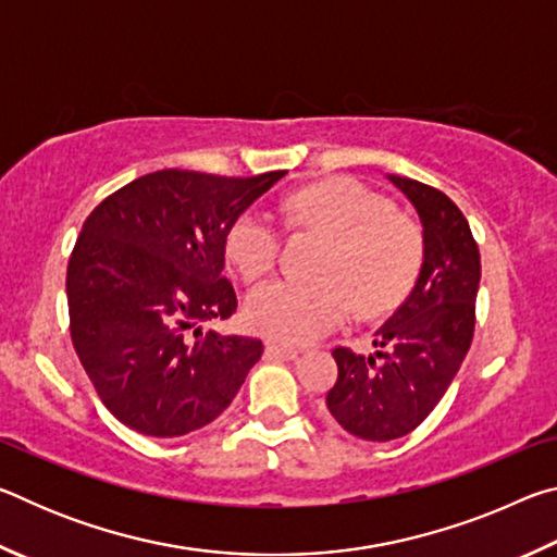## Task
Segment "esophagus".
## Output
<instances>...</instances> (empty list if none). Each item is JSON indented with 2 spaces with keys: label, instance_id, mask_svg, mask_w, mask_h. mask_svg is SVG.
Segmentation results:
<instances>
[{
  "label": "esophagus",
  "instance_id": "esophagus-1",
  "mask_svg": "<svg viewBox=\"0 0 557 557\" xmlns=\"http://www.w3.org/2000/svg\"><path fill=\"white\" fill-rule=\"evenodd\" d=\"M265 354H268V358H275V361H292V358H297L299 348H295V346H280V344H268L265 346Z\"/></svg>",
  "mask_w": 557,
  "mask_h": 557
}]
</instances>
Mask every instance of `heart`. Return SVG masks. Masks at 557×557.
<instances>
[{"instance_id":"heart-1","label":"heart","mask_w":557,"mask_h":557,"mask_svg":"<svg viewBox=\"0 0 557 557\" xmlns=\"http://www.w3.org/2000/svg\"><path fill=\"white\" fill-rule=\"evenodd\" d=\"M289 231H317L329 243L317 262L322 277H280L250 292L245 322L280 344H307L344 326L358 307L381 314L408 297L422 265V233L391 199L351 176L301 188L285 203ZM282 228L270 213L245 211L225 233V258L243 282L275 270Z\"/></svg>"}]
</instances>
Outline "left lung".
I'll use <instances>...</instances> for the list:
<instances>
[{
    "label": "left lung",
    "mask_w": 557,
    "mask_h": 557,
    "mask_svg": "<svg viewBox=\"0 0 557 557\" xmlns=\"http://www.w3.org/2000/svg\"><path fill=\"white\" fill-rule=\"evenodd\" d=\"M422 221V268L408 299L375 332V356L334 348L329 414L351 435L391 442L435 410L474 338L482 258L465 213L440 188L391 174Z\"/></svg>",
    "instance_id": "obj_1"
}]
</instances>
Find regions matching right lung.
Wrapping results in <instances>:
<instances>
[{"instance_id":"add662e5","label":"right lung","mask_w":557,"mask_h":557,"mask_svg":"<svg viewBox=\"0 0 557 557\" xmlns=\"http://www.w3.org/2000/svg\"><path fill=\"white\" fill-rule=\"evenodd\" d=\"M282 176L162 169L90 211L65 272L71 342L122 425L149 437L206 428L260 361L258 338L199 324L238 309L225 233Z\"/></svg>"}]
</instances>
